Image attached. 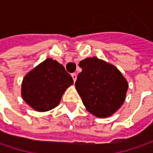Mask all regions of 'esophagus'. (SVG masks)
<instances>
[{
  "mask_svg": "<svg viewBox=\"0 0 153 153\" xmlns=\"http://www.w3.org/2000/svg\"><path fill=\"white\" fill-rule=\"evenodd\" d=\"M71 76H72V79H73L74 82H76V77H77L76 74V73H72V74H71Z\"/></svg>",
  "mask_w": 153,
  "mask_h": 153,
  "instance_id": "esophagus-1",
  "label": "esophagus"
}]
</instances>
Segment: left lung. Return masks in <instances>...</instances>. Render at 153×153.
<instances>
[{
  "mask_svg": "<svg viewBox=\"0 0 153 153\" xmlns=\"http://www.w3.org/2000/svg\"><path fill=\"white\" fill-rule=\"evenodd\" d=\"M82 72L75 83L87 110L98 117H106L120 108L126 97L128 82L112 65L97 58L79 63Z\"/></svg>",
  "mask_w": 153,
  "mask_h": 153,
  "instance_id": "obj_1",
  "label": "left lung"
}]
</instances>
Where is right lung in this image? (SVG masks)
<instances>
[{"label":"right lung","instance_id":"obj_1","mask_svg":"<svg viewBox=\"0 0 153 153\" xmlns=\"http://www.w3.org/2000/svg\"><path fill=\"white\" fill-rule=\"evenodd\" d=\"M72 83L71 76L62 65L47 59L25 76L22 97L38 111H49L59 104L64 92Z\"/></svg>","mask_w":153,"mask_h":153}]
</instances>
